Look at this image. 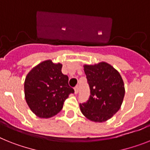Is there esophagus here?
I'll list each match as a JSON object with an SVG mask.
<instances>
[{
    "label": "esophagus",
    "mask_w": 150,
    "mask_h": 150,
    "mask_svg": "<svg viewBox=\"0 0 150 150\" xmlns=\"http://www.w3.org/2000/svg\"><path fill=\"white\" fill-rule=\"evenodd\" d=\"M79 91V86H75V94H78Z\"/></svg>",
    "instance_id": "1"
}]
</instances>
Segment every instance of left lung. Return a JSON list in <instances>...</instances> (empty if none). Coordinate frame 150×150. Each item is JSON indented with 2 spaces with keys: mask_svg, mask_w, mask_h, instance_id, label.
Returning <instances> with one entry per match:
<instances>
[{
  "mask_svg": "<svg viewBox=\"0 0 150 150\" xmlns=\"http://www.w3.org/2000/svg\"><path fill=\"white\" fill-rule=\"evenodd\" d=\"M84 68L90 96L86 102L80 104L81 113L92 121H106L121 106L125 94L123 79L120 73L106 62L85 65Z\"/></svg>",
  "mask_w": 150,
  "mask_h": 150,
  "instance_id": "8db88e82",
  "label": "left lung"
}]
</instances>
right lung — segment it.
<instances>
[{
	"label": "right lung",
	"instance_id": "obj_1",
	"mask_svg": "<svg viewBox=\"0 0 150 150\" xmlns=\"http://www.w3.org/2000/svg\"><path fill=\"white\" fill-rule=\"evenodd\" d=\"M62 65L46 60L36 65L26 75L25 98L28 106L39 117L56 115L75 91L69 85V77L62 73Z\"/></svg>",
	"mask_w": 150,
	"mask_h": 150
}]
</instances>
